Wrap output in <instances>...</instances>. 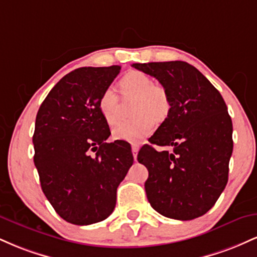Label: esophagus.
I'll return each instance as SVG.
<instances>
[{"label": "esophagus", "mask_w": 257, "mask_h": 257, "mask_svg": "<svg viewBox=\"0 0 257 257\" xmlns=\"http://www.w3.org/2000/svg\"><path fill=\"white\" fill-rule=\"evenodd\" d=\"M132 152H133V156H134V159H137V156H138V152H139V146L138 145H133L132 146Z\"/></svg>", "instance_id": "1"}]
</instances>
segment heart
I'll return each mask as SVG.
<instances>
[{
  "instance_id": "b5f03b06",
  "label": "heart",
  "mask_w": 257,
  "mask_h": 257,
  "mask_svg": "<svg viewBox=\"0 0 257 257\" xmlns=\"http://www.w3.org/2000/svg\"><path fill=\"white\" fill-rule=\"evenodd\" d=\"M124 98H137L134 114L137 118L122 123L113 131L117 140L140 144L152 134L156 120H162L169 111V96L162 85L153 84L152 79L143 72L132 71L119 81ZM99 110L106 123L116 125L119 122L118 96L113 87L104 90L99 99Z\"/></svg>"
}]
</instances>
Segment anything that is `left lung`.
Instances as JSON below:
<instances>
[{"instance_id": "8db88e82", "label": "left lung", "mask_w": 257, "mask_h": 257, "mask_svg": "<svg viewBox=\"0 0 257 257\" xmlns=\"http://www.w3.org/2000/svg\"><path fill=\"white\" fill-rule=\"evenodd\" d=\"M157 78L169 96L167 118L138 153L149 170L150 204L163 216L193 220L213 208L228 181L232 119L225 100L185 61L133 64ZM156 146L168 150L159 152Z\"/></svg>"}]
</instances>
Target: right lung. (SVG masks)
Instances as JSON below:
<instances>
[{
  "label": "right lung",
  "instance_id": "obj_1",
  "mask_svg": "<svg viewBox=\"0 0 257 257\" xmlns=\"http://www.w3.org/2000/svg\"><path fill=\"white\" fill-rule=\"evenodd\" d=\"M119 71L118 65L73 70L37 112L32 143L41 187L59 216L73 225L110 216L134 162L126 141L106 143L111 132L99 110L100 96Z\"/></svg>",
  "mask_w": 257,
  "mask_h": 257
}]
</instances>
